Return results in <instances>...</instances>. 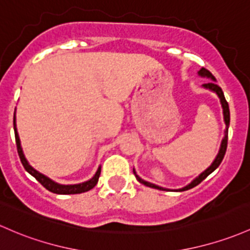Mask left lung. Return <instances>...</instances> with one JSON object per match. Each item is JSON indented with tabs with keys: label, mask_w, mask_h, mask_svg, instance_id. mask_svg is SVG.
<instances>
[{
	"label": "left lung",
	"mask_w": 250,
	"mask_h": 250,
	"mask_svg": "<svg viewBox=\"0 0 250 250\" xmlns=\"http://www.w3.org/2000/svg\"><path fill=\"white\" fill-rule=\"evenodd\" d=\"M198 73H199V75H201V76H203V77H209V78L213 79V81H215V77H213L212 75H211V72H210V71H209V70H207V68L202 67L201 70H199V72H198ZM204 87H207V89H210V90H212V91H215L216 94L218 95L219 100H221L222 106H223L224 121H226V125H227V129H226V136H224L223 141H222V145H221V149H219V153H218L217 158L215 159V161H213V163H212V165H211V166H210L209 168H208V169H205V171L203 172V173H202L201 175H199L198 178H196V179H194L193 182H192L191 184H188V186H185V188H180V190H178V191H186V190H190V188H194V186H197V185H198V184H201V183L203 182V180H204L205 178L208 177V175H209L210 173H212V172L215 171V169L217 168V167H218L219 165H221L222 160H223L224 155H226V152H227V147H228V128H229V123H230V111H229V104H228L227 100H226V97H224V94H223V91H222V89H221V87L218 86L217 84L215 83V82H209V83H205V84H204ZM133 172H134V174H135L136 179H138L139 182L141 183V184H144V185L148 186V188H158V190L168 191V190H166V188H159V186L154 185V184H150V183H148V182H145V180H142L141 178H140L139 175L135 173V171H134V169H133Z\"/></svg>",
	"instance_id": "1"
}]
</instances>
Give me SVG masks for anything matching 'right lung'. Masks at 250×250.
Wrapping results in <instances>:
<instances>
[{
    "instance_id": "right-lung-1",
    "label": "right lung",
    "mask_w": 250,
    "mask_h": 250,
    "mask_svg": "<svg viewBox=\"0 0 250 250\" xmlns=\"http://www.w3.org/2000/svg\"><path fill=\"white\" fill-rule=\"evenodd\" d=\"M14 131H15V141H16V147H18V153L19 156H20V160L22 163V165L24 167L27 172L29 174H32L35 179L39 182L46 190L53 192V193L57 194H76V193H82V192H86L91 188H94L96 186V184L98 182V178H100L101 174V167H98L97 172L94 175L92 179H90L89 182H85L82 184H77V185H60V184L54 183L53 180H51L49 178L45 177L43 174L39 173L38 171H35L33 167L27 163L26 158H24L23 153H22V148H21L20 145V139H19L18 131H16V127H15V114H14Z\"/></svg>"
}]
</instances>
